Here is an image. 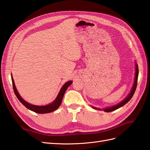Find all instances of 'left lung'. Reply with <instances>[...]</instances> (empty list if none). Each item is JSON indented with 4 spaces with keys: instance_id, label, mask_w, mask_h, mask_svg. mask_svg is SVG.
Masks as SVG:
<instances>
[{
    "instance_id": "8db88e82",
    "label": "left lung",
    "mask_w": 150,
    "mask_h": 150,
    "mask_svg": "<svg viewBox=\"0 0 150 150\" xmlns=\"http://www.w3.org/2000/svg\"><path fill=\"white\" fill-rule=\"evenodd\" d=\"M135 78H134V83L133 85V87L132 89H131V91L129 93V94L127 96V97L124 99V100H122L121 102H120V103H118L115 106H111L110 108H106L105 109H103V110L105 111V112H111L115 111L117 109H118L122 106H123L125 104H126L128 103L130 99L132 98L133 94L136 91V88H137V82H138V74H139V72H138V64L136 62L135 63ZM93 107V106H92ZM94 109H96V110H101V109H99V108H94L93 107Z\"/></svg>"
}]
</instances>
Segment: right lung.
Listing matches in <instances>:
<instances>
[{
  "mask_svg": "<svg viewBox=\"0 0 150 150\" xmlns=\"http://www.w3.org/2000/svg\"><path fill=\"white\" fill-rule=\"evenodd\" d=\"M11 77H12L11 79H12V81L13 91H14L15 94L16 95L17 99H19L20 102L22 104H23L24 106H25L27 108L29 109V110L33 111L35 112L39 113V114L49 113V112H52L56 110L61 105L63 96H64V94L66 92V89L72 83V81H67V83H66L64 85H63L62 87L61 88V89L60 90L59 93V94L57 95V96L56 97V99L52 103L48 104V105H46V106H37V105H34V104H29V103L26 102L25 100H24V99L21 98V96H20L19 93H18L17 90L16 88L14 81H13V79L12 76H11Z\"/></svg>",
  "mask_w": 150,
  "mask_h": 150,
  "instance_id": "1",
  "label": "right lung"
}]
</instances>
